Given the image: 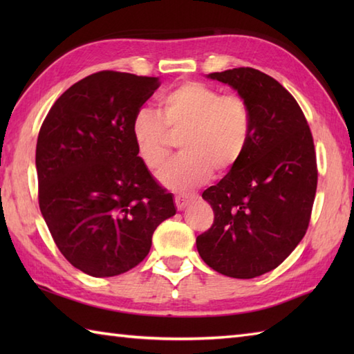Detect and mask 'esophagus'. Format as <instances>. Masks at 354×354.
I'll return each instance as SVG.
<instances>
[{
  "mask_svg": "<svg viewBox=\"0 0 354 354\" xmlns=\"http://www.w3.org/2000/svg\"><path fill=\"white\" fill-rule=\"evenodd\" d=\"M196 198L194 194H187V193H183V194H176L175 196V204H176V208L179 209V212H183L184 208L189 207L192 204V201Z\"/></svg>",
  "mask_w": 354,
  "mask_h": 354,
  "instance_id": "esophagus-1",
  "label": "esophagus"
}]
</instances>
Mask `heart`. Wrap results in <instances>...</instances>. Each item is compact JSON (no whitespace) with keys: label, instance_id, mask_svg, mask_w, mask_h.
<instances>
[{"label":"heart","instance_id":"heart-1","mask_svg":"<svg viewBox=\"0 0 354 354\" xmlns=\"http://www.w3.org/2000/svg\"><path fill=\"white\" fill-rule=\"evenodd\" d=\"M162 117L142 108L132 118L131 133L138 158L150 171L164 167L173 137H183V156L173 160L160 181L173 190L204 184L213 170L227 175L242 161L251 140L252 115L242 95L222 94L202 80H187L161 99Z\"/></svg>","mask_w":354,"mask_h":354}]
</instances>
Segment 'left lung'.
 Returning <instances> with one entry per match:
<instances>
[{
    "label": "left lung",
    "mask_w": 354,
    "mask_h": 354,
    "mask_svg": "<svg viewBox=\"0 0 354 354\" xmlns=\"http://www.w3.org/2000/svg\"><path fill=\"white\" fill-rule=\"evenodd\" d=\"M208 77L248 102L252 131L237 167L202 193L214 222L196 246L219 274L254 278L281 265L309 228L318 184L313 137L299 104L274 77L250 66Z\"/></svg>",
    "instance_id": "left-lung-1"
}]
</instances>
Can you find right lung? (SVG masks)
<instances>
[{
  "label": "right lung",
  "mask_w": 354,
  "mask_h": 354,
  "mask_svg": "<svg viewBox=\"0 0 354 354\" xmlns=\"http://www.w3.org/2000/svg\"><path fill=\"white\" fill-rule=\"evenodd\" d=\"M158 77L99 71L59 97L37 135V199L59 251L93 277L146 259L158 225L175 216L171 193L135 149L132 118Z\"/></svg>",
  "instance_id": "obj_1"
}]
</instances>
